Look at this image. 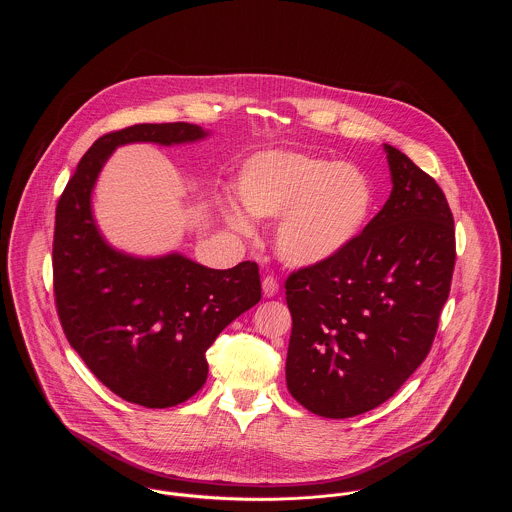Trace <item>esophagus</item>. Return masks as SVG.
<instances>
[{
    "label": "esophagus",
    "mask_w": 512,
    "mask_h": 512,
    "mask_svg": "<svg viewBox=\"0 0 512 512\" xmlns=\"http://www.w3.org/2000/svg\"><path fill=\"white\" fill-rule=\"evenodd\" d=\"M278 292H280L278 282L272 276H266L262 280V293H264V297H274V295H278Z\"/></svg>",
    "instance_id": "1"
}]
</instances>
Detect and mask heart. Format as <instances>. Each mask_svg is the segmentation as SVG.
Masks as SVG:
<instances>
[{
	"instance_id": "b5f03b06",
	"label": "heart",
	"mask_w": 512,
	"mask_h": 512,
	"mask_svg": "<svg viewBox=\"0 0 512 512\" xmlns=\"http://www.w3.org/2000/svg\"><path fill=\"white\" fill-rule=\"evenodd\" d=\"M240 207L254 219H278L274 254L290 268H315L351 248L372 217L376 191L359 165L299 151L270 149L248 157L236 177ZM226 222L250 232L252 222L234 205Z\"/></svg>"
}]
</instances>
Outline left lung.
Instances as JSON below:
<instances>
[{"label":"left lung","instance_id":"1","mask_svg":"<svg viewBox=\"0 0 512 512\" xmlns=\"http://www.w3.org/2000/svg\"><path fill=\"white\" fill-rule=\"evenodd\" d=\"M392 191L341 256L286 282V382L323 418L386 402L428 357L455 266V230L438 183L384 144Z\"/></svg>","mask_w":512,"mask_h":512}]
</instances>
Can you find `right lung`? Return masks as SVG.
<instances>
[{
	"instance_id": "obj_1",
	"label": "right lung",
	"mask_w": 512,
	"mask_h": 512,
	"mask_svg": "<svg viewBox=\"0 0 512 512\" xmlns=\"http://www.w3.org/2000/svg\"><path fill=\"white\" fill-rule=\"evenodd\" d=\"M209 136L187 122L106 134L82 155L57 205L53 278L65 335L104 386L146 408L177 406L203 388L207 349L262 297L258 266L213 270L179 252H122L102 236L92 193L118 147L179 146Z\"/></svg>"
}]
</instances>
